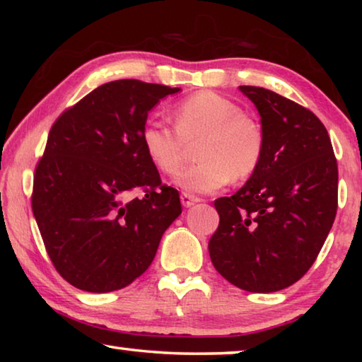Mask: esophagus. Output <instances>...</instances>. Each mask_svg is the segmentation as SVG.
Segmentation results:
<instances>
[{"instance_id": "1", "label": "esophagus", "mask_w": 362, "mask_h": 362, "mask_svg": "<svg viewBox=\"0 0 362 362\" xmlns=\"http://www.w3.org/2000/svg\"><path fill=\"white\" fill-rule=\"evenodd\" d=\"M180 201H182L183 207H192L193 204L199 203L201 199L198 198V196H193V194H188V193H182V196H180Z\"/></svg>"}]
</instances>
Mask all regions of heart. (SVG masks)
I'll use <instances>...</instances> for the list:
<instances>
[{
    "instance_id": "1",
    "label": "heart",
    "mask_w": 362,
    "mask_h": 362,
    "mask_svg": "<svg viewBox=\"0 0 362 362\" xmlns=\"http://www.w3.org/2000/svg\"><path fill=\"white\" fill-rule=\"evenodd\" d=\"M174 127L148 121L140 142L150 161L166 175H175L196 148L199 164L182 173L175 185L188 193H214L235 177L247 179L260 166L263 132L241 108L214 93H198L175 105Z\"/></svg>"
}]
</instances>
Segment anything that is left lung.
Instances as JSON below:
<instances>
[{"label": "left lung", "mask_w": 362, "mask_h": 362, "mask_svg": "<svg viewBox=\"0 0 362 362\" xmlns=\"http://www.w3.org/2000/svg\"><path fill=\"white\" fill-rule=\"evenodd\" d=\"M260 115V166L233 196L216 199L209 241L217 272L247 292H276L313 265L337 214L339 169L322 122L273 90L240 86Z\"/></svg>", "instance_id": "left-lung-1"}]
</instances>
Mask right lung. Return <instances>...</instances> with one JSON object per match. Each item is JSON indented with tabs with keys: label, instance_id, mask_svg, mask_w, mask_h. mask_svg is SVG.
Returning <instances> with one entry per match:
<instances>
[{
	"label": "right lung",
	"instance_id": "obj_1",
	"mask_svg": "<svg viewBox=\"0 0 362 362\" xmlns=\"http://www.w3.org/2000/svg\"><path fill=\"white\" fill-rule=\"evenodd\" d=\"M180 88L118 79L66 110L35 170L32 207L60 276L86 292L129 286L182 214L140 142L151 108ZM146 196L132 199L136 189Z\"/></svg>",
	"mask_w": 362,
	"mask_h": 362
}]
</instances>
